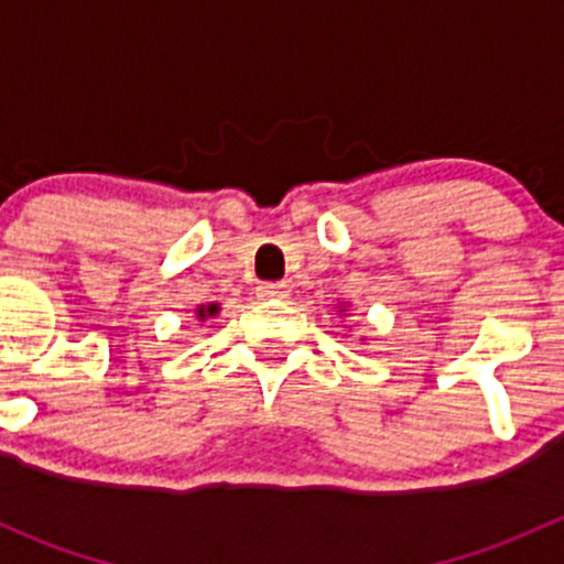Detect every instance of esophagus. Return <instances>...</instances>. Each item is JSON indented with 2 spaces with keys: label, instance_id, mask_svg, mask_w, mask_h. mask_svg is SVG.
Segmentation results:
<instances>
[{
  "label": "esophagus",
  "instance_id": "esophagus-1",
  "mask_svg": "<svg viewBox=\"0 0 564 564\" xmlns=\"http://www.w3.org/2000/svg\"><path fill=\"white\" fill-rule=\"evenodd\" d=\"M259 297L264 300H278V297H286V283L281 281H267V283H259Z\"/></svg>",
  "mask_w": 564,
  "mask_h": 564
}]
</instances>
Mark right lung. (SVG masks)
Instances as JSON below:
<instances>
[{
  "mask_svg": "<svg viewBox=\"0 0 564 564\" xmlns=\"http://www.w3.org/2000/svg\"><path fill=\"white\" fill-rule=\"evenodd\" d=\"M215 311H218V305H209V308H207V311H204V308H198V316H202V318H204V316H207V314H209V316H213V314H215Z\"/></svg>",
  "mask_w": 564,
  "mask_h": 564,
  "instance_id": "1",
  "label": "right lung"
}]
</instances>
